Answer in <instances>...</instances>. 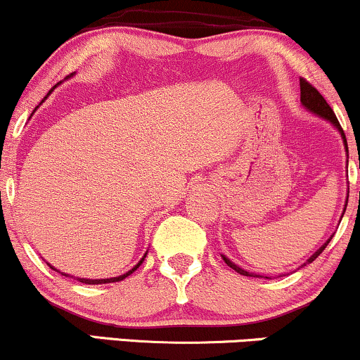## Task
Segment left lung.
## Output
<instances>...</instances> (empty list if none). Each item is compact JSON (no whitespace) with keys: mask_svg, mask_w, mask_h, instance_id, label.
<instances>
[{"mask_svg":"<svg viewBox=\"0 0 360 360\" xmlns=\"http://www.w3.org/2000/svg\"><path fill=\"white\" fill-rule=\"evenodd\" d=\"M300 101H302V104L305 105V109H308V111H310V112H314V114H316V116L323 117V120L330 121L332 124L335 126L337 129H339L340 136H342V139H344L345 151H347V153H349V148H347V139H345L344 129H342V126H340L339 120H337L335 112L332 111V108H330V105H328L327 101L323 99V96L320 94V92L316 91V89H315L314 86H311L310 82H307L305 79H300ZM347 156H349V155H347ZM347 200H349V195H347ZM345 207H347V204H345ZM344 212H345V209H344ZM342 215H344V214H342ZM330 240H332V236H330V239H328L327 243H325L322 248H319V249H316V251L314 252V255H311L310 257H308V259H307L305 263H303L302 266H307V264H310L311 261H315L316 257H319L320 255H322V251H323L325 248H327V244L330 243ZM222 259H224V263H226L227 266H229V268L234 269V271H238L239 274H244V276H252V278H268V276H261V274L249 273V271H246V269L239 268L238 264H234V263H232V261L229 259V257L222 256Z\"/></svg>","mask_w":360,"mask_h":360,"instance_id":"1","label":"left lung"}]
</instances>
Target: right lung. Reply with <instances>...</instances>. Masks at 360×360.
Returning a JSON list of instances; mask_svg holds the SVG:
<instances>
[{"label":"right lung","instance_id":"add662e5","mask_svg":"<svg viewBox=\"0 0 360 360\" xmlns=\"http://www.w3.org/2000/svg\"><path fill=\"white\" fill-rule=\"evenodd\" d=\"M57 86H58V84H57ZM57 86H53V89L57 87ZM53 89H50L49 94H50V92L53 91ZM49 94H46V96L44 97V101L46 99V97H49ZM44 101H41V103H44ZM35 111H37V109H35ZM35 111H33V112H35ZM33 112H32V114H33ZM146 255H148V252H145V256H143L141 259H139V263H138V264H134V268H131L128 273L121 274V276H116V278H103V280H89V278H77V281H80V283H86V285H104V283H116V281H122V280H124V278H128L129 274H133L134 271H136V269L139 268V266H141L143 261H145ZM50 268L55 269L53 266H50ZM55 271H57V269H55ZM58 273H60V271H58ZM60 274H63V276H69V274H65V273H60Z\"/></svg>","mask_w":360,"mask_h":360}]
</instances>
